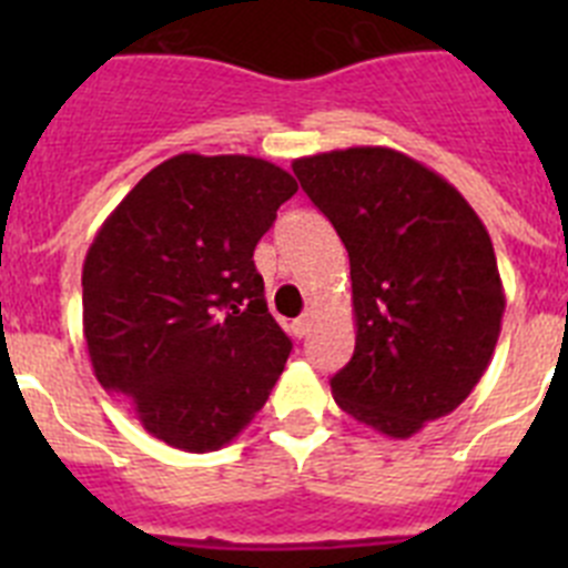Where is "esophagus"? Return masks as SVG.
Masks as SVG:
<instances>
[{"instance_id": "1", "label": "esophagus", "mask_w": 568, "mask_h": 568, "mask_svg": "<svg viewBox=\"0 0 568 568\" xmlns=\"http://www.w3.org/2000/svg\"><path fill=\"white\" fill-rule=\"evenodd\" d=\"M310 327H313V321H310V315H301V318H295L293 324H290V329H293L295 338H304V335L310 333Z\"/></svg>"}]
</instances>
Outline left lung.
Wrapping results in <instances>:
<instances>
[{
	"mask_svg": "<svg viewBox=\"0 0 568 568\" xmlns=\"http://www.w3.org/2000/svg\"><path fill=\"white\" fill-rule=\"evenodd\" d=\"M304 193L349 253L355 353L333 398L386 438L458 409L489 366L506 310L478 213L444 175L393 148L295 159Z\"/></svg>",
	"mask_w": 568,
	"mask_h": 568,
	"instance_id": "left-lung-1",
	"label": "left lung"
}]
</instances>
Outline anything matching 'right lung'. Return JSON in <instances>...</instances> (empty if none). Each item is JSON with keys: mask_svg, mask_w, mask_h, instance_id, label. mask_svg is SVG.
I'll return each mask as SVG.
<instances>
[{"mask_svg": "<svg viewBox=\"0 0 568 568\" xmlns=\"http://www.w3.org/2000/svg\"><path fill=\"white\" fill-rule=\"evenodd\" d=\"M295 190L255 155L179 153L124 195L84 255L93 373L168 446H227L284 373L293 344L253 250Z\"/></svg>", "mask_w": 568, "mask_h": 568, "instance_id": "right-lung-1", "label": "right lung"}]
</instances>
